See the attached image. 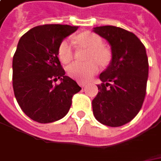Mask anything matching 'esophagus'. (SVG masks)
Instances as JSON below:
<instances>
[{
    "instance_id": "1",
    "label": "esophagus",
    "mask_w": 161,
    "mask_h": 161,
    "mask_svg": "<svg viewBox=\"0 0 161 161\" xmlns=\"http://www.w3.org/2000/svg\"><path fill=\"white\" fill-rule=\"evenodd\" d=\"M78 83H79V85H80V87H84L85 85H87V82H83V81H79Z\"/></svg>"
}]
</instances>
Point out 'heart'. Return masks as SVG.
I'll return each mask as SVG.
<instances>
[{"instance_id": "obj_1", "label": "heart", "mask_w": 161, "mask_h": 161, "mask_svg": "<svg viewBox=\"0 0 161 161\" xmlns=\"http://www.w3.org/2000/svg\"><path fill=\"white\" fill-rule=\"evenodd\" d=\"M76 42L91 48V51L87 57L90 62H75L71 64L67 68V73L69 76L78 80H84L89 79L97 71L98 65L96 60L101 65H105L108 63L109 56L107 51L102 47L103 42L101 37L94 33L86 32L79 35L76 37ZM57 54L62 63L68 64L71 62L75 55V48L72 40L70 38H66L62 41L58 47Z\"/></svg>"}]
</instances>
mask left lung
I'll list each match as a JSON object with an SVG mask.
<instances>
[{
	"label": "left lung",
	"instance_id": "1",
	"mask_svg": "<svg viewBox=\"0 0 161 161\" xmlns=\"http://www.w3.org/2000/svg\"><path fill=\"white\" fill-rule=\"evenodd\" d=\"M111 45L112 61L100 74L102 83L92 100L97 120L111 127L132 121L142 107L146 95L149 62L144 45L135 35L114 26L94 28Z\"/></svg>",
	"mask_w": 161,
	"mask_h": 161
}]
</instances>
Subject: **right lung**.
<instances>
[{"label":"right lung","instance_id":"1","mask_svg":"<svg viewBox=\"0 0 161 161\" xmlns=\"http://www.w3.org/2000/svg\"><path fill=\"white\" fill-rule=\"evenodd\" d=\"M78 27L41 25L28 30L19 41L12 61V85L17 102L29 118L41 124L66 115L72 97L81 88L65 75L57 50L60 43ZM58 78L60 84L53 85Z\"/></svg>","mask_w":161,"mask_h":161}]
</instances>
